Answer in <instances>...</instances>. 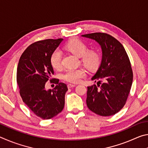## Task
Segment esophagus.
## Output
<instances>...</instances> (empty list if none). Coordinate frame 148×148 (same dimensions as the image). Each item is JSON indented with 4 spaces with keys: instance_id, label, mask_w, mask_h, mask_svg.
Here are the masks:
<instances>
[{
    "instance_id": "esophagus-1",
    "label": "esophagus",
    "mask_w": 148,
    "mask_h": 148,
    "mask_svg": "<svg viewBox=\"0 0 148 148\" xmlns=\"http://www.w3.org/2000/svg\"><path fill=\"white\" fill-rule=\"evenodd\" d=\"M68 88H72V87H76V85H74V84H68Z\"/></svg>"
}]
</instances>
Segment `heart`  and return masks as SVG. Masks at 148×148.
Returning a JSON list of instances; mask_svg holds the SVG:
<instances>
[{
	"mask_svg": "<svg viewBox=\"0 0 148 148\" xmlns=\"http://www.w3.org/2000/svg\"><path fill=\"white\" fill-rule=\"evenodd\" d=\"M66 50L71 51L77 57H82L84 64L89 69H95L99 66L101 61L99 54L96 51H87V45L79 39H73L69 42L65 46ZM51 66L56 69H59L62 66V53L59 49L54 50L50 57ZM86 72L82 69H68L62 74V79L71 83L76 84L81 81L85 76Z\"/></svg>",
	"mask_w": 148,
	"mask_h": 148,
	"instance_id": "1",
	"label": "heart"
}]
</instances>
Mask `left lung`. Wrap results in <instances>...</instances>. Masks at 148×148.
<instances>
[{"instance_id": "left-lung-1", "label": "left lung", "mask_w": 148, "mask_h": 148, "mask_svg": "<svg viewBox=\"0 0 148 148\" xmlns=\"http://www.w3.org/2000/svg\"><path fill=\"white\" fill-rule=\"evenodd\" d=\"M82 36L96 41L102 49L101 64L91 77L97 86L87 87V106L99 116H112L124 106L132 86L129 57L123 45L109 34L95 32Z\"/></svg>"}]
</instances>
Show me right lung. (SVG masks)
<instances>
[{"label":"right lung","mask_w":148,"mask_h":148,"mask_svg":"<svg viewBox=\"0 0 148 148\" xmlns=\"http://www.w3.org/2000/svg\"><path fill=\"white\" fill-rule=\"evenodd\" d=\"M62 40L47 39L31 44L21 55L17 66V82L22 100L44 119L52 118L64 108L66 85L57 79H50L57 85L53 89L45 88L46 82L54 74L50 57Z\"/></svg>","instance_id":"add662e5"}]
</instances>
